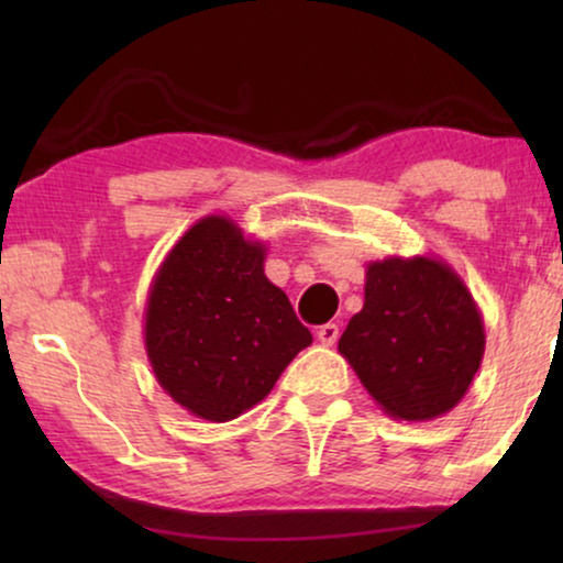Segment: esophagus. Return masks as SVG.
<instances>
[{
    "label": "esophagus",
    "mask_w": 563,
    "mask_h": 563,
    "mask_svg": "<svg viewBox=\"0 0 563 563\" xmlns=\"http://www.w3.org/2000/svg\"><path fill=\"white\" fill-rule=\"evenodd\" d=\"M338 338H341V328L335 322H325V325L318 328V341L322 345H335Z\"/></svg>",
    "instance_id": "1"
}]
</instances>
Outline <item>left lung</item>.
<instances>
[{
    "mask_svg": "<svg viewBox=\"0 0 563 563\" xmlns=\"http://www.w3.org/2000/svg\"><path fill=\"white\" fill-rule=\"evenodd\" d=\"M389 418L433 420L472 387L484 356V320L472 291L433 256H389L366 266L364 307L338 341Z\"/></svg>",
    "mask_w": 563,
    "mask_h": 563,
    "instance_id": "left-lung-1",
    "label": "left lung"
}]
</instances>
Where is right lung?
<instances>
[{"instance_id":"obj_1","label":"right lung","mask_w":563,"mask_h":563,"mask_svg":"<svg viewBox=\"0 0 563 563\" xmlns=\"http://www.w3.org/2000/svg\"><path fill=\"white\" fill-rule=\"evenodd\" d=\"M266 245L225 214L184 233L153 276L145 353L184 410L228 422L258 405L312 343L284 291L264 274Z\"/></svg>"}]
</instances>
